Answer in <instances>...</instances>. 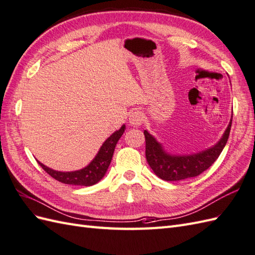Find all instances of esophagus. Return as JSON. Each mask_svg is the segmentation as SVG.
<instances>
[{"mask_svg": "<svg viewBox=\"0 0 255 255\" xmlns=\"http://www.w3.org/2000/svg\"><path fill=\"white\" fill-rule=\"evenodd\" d=\"M143 123V114L140 111H134L129 116V125L132 127H139Z\"/></svg>", "mask_w": 255, "mask_h": 255, "instance_id": "34e87169", "label": "esophagus"}]
</instances>
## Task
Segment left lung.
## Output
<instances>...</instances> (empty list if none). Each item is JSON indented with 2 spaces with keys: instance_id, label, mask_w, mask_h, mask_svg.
<instances>
[{
  "instance_id": "left-lung-1",
  "label": "left lung",
  "mask_w": 255,
  "mask_h": 255,
  "mask_svg": "<svg viewBox=\"0 0 255 255\" xmlns=\"http://www.w3.org/2000/svg\"><path fill=\"white\" fill-rule=\"evenodd\" d=\"M232 120L233 114L223 135L213 146L188 155L168 153L154 135L149 133L147 130H144L145 157L147 164L157 177L165 181H180L197 177L206 171L223 151L231 132Z\"/></svg>"
}]
</instances>
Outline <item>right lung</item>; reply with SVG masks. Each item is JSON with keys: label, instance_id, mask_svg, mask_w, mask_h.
Returning a JSON list of instances; mask_svg holds the SVG:
<instances>
[{"label": "right lung", "instance_id": "add662e5", "mask_svg": "<svg viewBox=\"0 0 255 255\" xmlns=\"http://www.w3.org/2000/svg\"><path fill=\"white\" fill-rule=\"evenodd\" d=\"M126 126L123 125L119 130H116L114 133L111 134L109 138L103 142V144L98 151L95 158L89 164L80 170L75 171H57L47 166H45L42 162L38 161V164L46 171L50 177H53L57 181L64 184L70 185H81V186H91L98 183L107 173L108 168L111 164V160L113 157V153L116 146V143L119 142L121 136L125 131Z\"/></svg>", "mask_w": 255, "mask_h": 255}]
</instances>
